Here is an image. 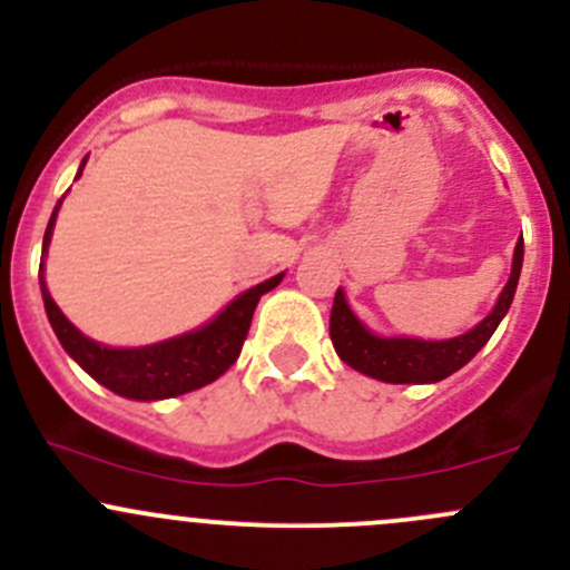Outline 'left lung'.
<instances>
[{
  "mask_svg": "<svg viewBox=\"0 0 570 570\" xmlns=\"http://www.w3.org/2000/svg\"><path fill=\"white\" fill-rule=\"evenodd\" d=\"M523 263V238L515 244L512 255V272L501 291L499 302L490 309L488 318H482L474 330L465 335L449 337V341H419V337H380L352 313L346 296L337 287L335 302L330 315V337L337 357L354 371L374 380L393 382V385H426V382H441L463 368L471 357L490 341L495 326L510 309L515 296L518 277H521Z\"/></svg>",
  "mask_w": 570,
  "mask_h": 570,
  "instance_id": "1",
  "label": "left lung"
}]
</instances>
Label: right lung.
Instances as JSON below:
<instances>
[{
	"label": "right lung",
	"mask_w": 570,
	"mask_h": 570,
	"mask_svg": "<svg viewBox=\"0 0 570 570\" xmlns=\"http://www.w3.org/2000/svg\"><path fill=\"white\" fill-rule=\"evenodd\" d=\"M82 166H86V160H82ZM80 174H77V177H80ZM58 207H55L52 218H49L47 224V233H43V255H47V246L49 240H52ZM283 277L285 274H277V277L266 279V283L240 293V296L233 298L210 324L199 326V330L185 332V335L171 337V341L151 343V346L110 348L82 335V332L60 313L55 298L49 296L47 283H43V263L41 272H38L43 307H47L49 324H52L60 346H63L66 352H69V357H75V363H80V368L86 371V374H91L99 385L118 393V396L135 399V402H157V399L183 396V393H190L196 391V387H205L210 385L213 380H218V376L238 360L246 335H249L252 315H255L261 296L283 283Z\"/></svg>",
	"instance_id": "add662e5"
}]
</instances>
